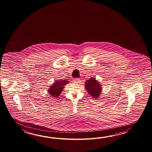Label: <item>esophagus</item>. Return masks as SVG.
<instances>
[{
    "mask_svg": "<svg viewBox=\"0 0 152 152\" xmlns=\"http://www.w3.org/2000/svg\"><path fill=\"white\" fill-rule=\"evenodd\" d=\"M73 81L75 82V83H79L80 82V79H77V78H75L74 80Z\"/></svg>",
    "mask_w": 152,
    "mask_h": 152,
    "instance_id": "obj_1",
    "label": "esophagus"
}]
</instances>
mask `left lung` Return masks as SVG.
I'll return each mask as SVG.
<instances>
[{"label":"left lung","mask_w":152,"mask_h":152,"mask_svg":"<svg viewBox=\"0 0 152 152\" xmlns=\"http://www.w3.org/2000/svg\"><path fill=\"white\" fill-rule=\"evenodd\" d=\"M102 86L101 84L95 77H91L85 83V87L87 93L95 99L100 96L102 91Z\"/></svg>","instance_id":"8db88e82"}]
</instances>
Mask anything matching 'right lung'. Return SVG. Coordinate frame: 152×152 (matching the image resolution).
<instances>
[{"instance_id": "1", "label": "right lung", "mask_w": 152, "mask_h": 152, "mask_svg": "<svg viewBox=\"0 0 152 152\" xmlns=\"http://www.w3.org/2000/svg\"><path fill=\"white\" fill-rule=\"evenodd\" d=\"M54 84L48 88V94L50 95V97L58 98L66 84L69 83V81L66 79L63 80H56Z\"/></svg>"}]
</instances>
